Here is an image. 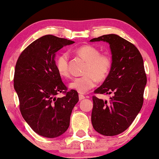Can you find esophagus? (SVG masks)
<instances>
[{
    "label": "esophagus",
    "mask_w": 159,
    "mask_h": 159,
    "mask_svg": "<svg viewBox=\"0 0 159 159\" xmlns=\"http://www.w3.org/2000/svg\"><path fill=\"white\" fill-rule=\"evenodd\" d=\"M84 98H85V96H83V95H81V94H79V100H82V99H84Z\"/></svg>",
    "instance_id": "esophagus-1"
}]
</instances>
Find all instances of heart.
Listing matches in <instances>:
<instances>
[{"label":"heart","mask_w":159,"mask_h":159,"mask_svg":"<svg viewBox=\"0 0 159 159\" xmlns=\"http://www.w3.org/2000/svg\"><path fill=\"white\" fill-rule=\"evenodd\" d=\"M75 53L87 61L84 74L81 77L74 78L69 87L80 93H85L93 88L97 80L102 81L106 79L113 66L112 57L107 53H101L96 47L84 45L75 49ZM56 68L62 77L69 78V55L63 52L56 59Z\"/></svg>","instance_id":"obj_1"}]
</instances>
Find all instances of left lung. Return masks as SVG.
<instances>
[{"label":"left lung","mask_w":159,"mask_h":159,"mask_svg":"<svg viewBox=\"0 0 159 159\" xmlns=\"http://www.w3.org/2000/svg\"><path fill=\"white\" fill-rule=\"evenodd\" d=\"M104 41L110 44L113 66L103 84L95 94H113L109 101L93 96L91 114L93 126L105 136L123 132L131 125L143 103L147 75L141 54L135 45L116 35L107 34L90 42Z\"/></svg>","instance_id":"8db88e82"}]
</instances>
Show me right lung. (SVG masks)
<instances>
[{
	"label": "right lung",
	"instance_id": "add662e5",
	"mask_svg": "<svg viewBox=\"0 0 159 159\" xmlns=\"http://www.w3.org/2000/svg\"><path fill=\"white\" fill-rule=\"evenodd\" d=\"M72 40L45 35L33 42L18 58L14 88L19 99L23 118L39 135L53 138L68 129L72 109L78 94L67 90L56 68L55 53ZM63 92L65 96L56 98Z\"/></svg>",
	"mask_w": 159,
	"mask_h": 159
}]
</instances>
